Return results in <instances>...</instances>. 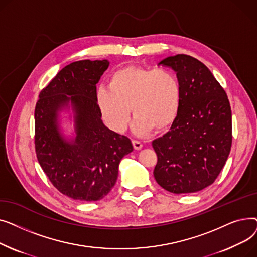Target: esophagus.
<instances>
[{
    "label": "esophagus",
    "instance_id": "obj_1",
    "mask_svg": "<svg viewBox=\"0 0 257 257\" xmlns=\"http://www.w3.org/2000/svg\"><path fill=\"white\" fill-rule=\"evenodd\" d=\"M132 144H133V147L136 150H141L143 148V144L139 141H132Z\"/></svg>",
    "mask_w": 257,
    "mask_h": 257
}]
</instances>
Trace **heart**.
I'll use <instances>...</instances> for the list:
<instances>
[{
    "instance_id": "heart-1",
    "label": "heart",
    "mask_w": 257,
    "mask_h": 257,
    "mask_svg": "<svg viewBox=\"0 0 257 257\" xmlns=\"http://www.w3.org/2000/svg\"><path fill=\"white\" fill-rule=\"evenodd\" d=\"M102 118L114 132H124L133 116V130L147 136L153 129L161 132L176 119L181 104V87L173 71L126 65L115 70L107 87L97 91Z\"/></svg>"
}]
</instances>
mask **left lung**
Listing matches in <instances>:
<instances>
[{
	"mask_svg": "<svg viewBox=\"0 0 257 257\" xmlns=\"http://www.w3.org/2000/svg\"><path fill=\"white\" fill-rule=\"evenodd\" d=\"M177 73L181 104L171 130L152 142L156 182L173 194L196 193L214 182L232 144L231 107L205 64L178 54L160 61Z\"/></svg>",
	"mask_w": 257,
	"mask_h": 257,
	"instance_id": "8db88e82",
	"label": "left lung"
}]
</instances>
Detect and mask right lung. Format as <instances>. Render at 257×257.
Here are the masks:
<instances>
[{
    "label": "right lung",
    "instance_id": "obj_1",
    "mask_svg": "<svg viewBox=\"0 0 257 257\" xmlns=\"http://www.w3.org/2000/svg\"><path fill=\"white\" fill-rule=\"evenodd\" d=\"M109 62L80 60L64 66L39 93L34 110L35 152L51 183L78 201H99L114 186L120 159L131 141L105 127L97 104V83ZM71 101L76 112L73 143L59 133L58 110Z\"/></svg>",
    "mask_w": 257,
    "mask_h": 257
}]
</instances>
